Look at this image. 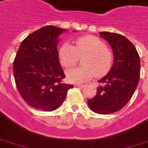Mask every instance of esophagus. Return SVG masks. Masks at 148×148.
<instances>
[{
    "label": "esophagus",
    "instance_id": "esophagus-1",
    "mask_svg": "<svg viewBox=\"0 0 148 148\" xmlns=\"http://www.w3.org/2000/svg\"><path fill=\"white\" fill-rule=\"evenodd\" d=\"M75 86H77V87H79V88H84V84H77V85H75Z\"/></svg>",
    "mask_w": 148,
    "mask_h": 148
}]
</instances>
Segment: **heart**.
Wrapping results in <instances>:
<instances>
[{"label": "heart", "instance_id": "obj_1", "mask_svg": "<svg viewBox=\"0 0 148 148\" xmlns=\"http://www.w3.org/2000/svg\"><path fill=\"white\" fill-rule=\"evenodd\" d=\"M81 67H74L66 72L67 80L71 83L81 84L90 81L96 75L104 76L111 69L114 55L105 43L95 36L81 37L74 45L63 44L58 50V58L63 67H71L82 58Z\"/></svg>", "mask_w": 148, "mask_h": 148}]
</instances>
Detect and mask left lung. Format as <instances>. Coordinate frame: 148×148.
Returning <instances> with one entry per match:
<instances>
[{
  "label": "left lung",
  "instance_id": "8db88e82",
  "mask_svg": "<svg viewBox=\"0 0 148 148\" xmlns=\"http://www.w3.org/2000/svg\"><path fill=\"white\" fill-rule=\"evenodd\" d=\"M101 36L112 47L114 60L109 73L98 81L102 85L88 104L94 112L110 114L122 109L133 96L140 77V57L124 36L110 32H101Z\"/></svg>",
  "mask_w": 148,
  "mask_h": 148
}]
</instances>
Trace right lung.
Segmentation results:
<instances>
[{
	"label": "right lung",
	"mask_w": 148,
	"mask_h": 148,
	"mask_svg": "<svg viewBox=\"0 0 148 148\" xmlns=\"http://www.w3.org/2000/svg\"><path fill=\"white\" fill-rule=\"evenodd\" d=\"M65 29L45 26L29 34L20 45L13 72L17 90L30 107L43 111L59 108L72 84L65 77L58 58V36Z\"/></svg>",
	"instance_id": "obj_1"
}]
</instances>
